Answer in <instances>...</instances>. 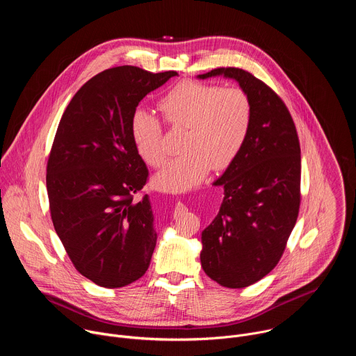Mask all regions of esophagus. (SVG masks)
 <instances>
[{"mask_svg": "<svg viewBox=\"0 0 356 356\" xmlns=\"http://www.w3.org/2000/svg\"><path fill=\"white\" fill-rule=\"evenodd\" d=\"M181 206H183V204H181Z\"/></svg>", "mask_w": 356, "mask_h": 356, "instance_id": "obj_1", "label": "esophagus"}]
</instances>
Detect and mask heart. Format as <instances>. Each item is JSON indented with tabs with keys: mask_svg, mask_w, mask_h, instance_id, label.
I'll return each mask as SVG.
<instances>
[{
	"mask_svg": "<svg viewBox=\"0 0 356 356\" xmlns=\"http://www.w3.org/2000/svg\"><path fill=\"white\" fill-rule=\"evenodd\" d=\"M166 122L186 128L183 154L154 177L165 191H184L204 180L213 169L228 168L238 156L249 135L253 106L239 87L186 80L170 88L159 101ZM131 136L140 158L150 166L166 162L161 120L143 108L131 117Z\"/></svg>",
	"mask_w": 356,
	"mask_h": 356,
	"instance_id": "obj_1",
	"label": "heart"
}]
</instances>
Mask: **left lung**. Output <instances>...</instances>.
Wrapping results in <instances>:
<instances>
[{
    "mask_svg": "<svg viewBox=\"0 0 356 356\" xmlns=\"http://www.w3.org/2000/svg\"><path fill=\"white\" fill-rule=\"evenodd\" d=\"M238 81L253 106L249 135L214 186L224 187L217 217L202 231L201 266L209 277L241 289L280 261L300 209L301 158L293 118L282 98L246 70L220 67L198 79Z\"/></svg>",
    "mask_w": 356,
    "mask_h": 356,
    "instance_id": "1",
    "label": "left lung"
}]
</instances>
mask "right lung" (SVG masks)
Instances as JSON below:
<instances>
[{
	"label": "right lung",
	"instance_id": "right-lung-1",
	"mask_svg": "<svg viewBox=\"0 0 356 356\" xmlns=\"http://www.w3.org/2000/svg\"><path fill=\"white\" fill-rule=\"evenodd\" d=\"M177 72L118 66L90 79L72 98L47 159L50 217L84 277L124 287L149 268L156 246L147 194H134L149 172L131 136L139 101Z\"/></svg>",
	"mask_w": 356,
	"mask_h": 356
}]
</instances>
